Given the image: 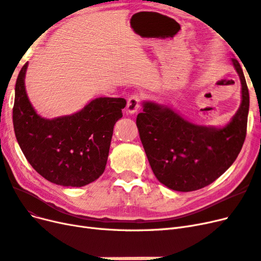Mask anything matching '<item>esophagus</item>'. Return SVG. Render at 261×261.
Listing matches in <instances>:
<instances>
[{
    "mask_svg": "<svg viewBox=\"0 0 261 261\" xmlns=\"http://www.w3.org/2000/svg\"><path fill=\"white\" fill-rule=\"evenodd\" d=\"M141 99L142 97L139 94H133L128 98L127 112L129 114H134L139 111L140 105H141Z\"/></svg>",
    "mask_w": 261,
    "mask_h": 261,
    "instance_id": "esophagus-1",
    "label": "esophagus"
}]
</instances>
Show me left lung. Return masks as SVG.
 Wrapping results in <instances>:
<instances>
[{"label":"left lung","instance_id":"8db88e82","mask_svg":"<svg viewBox=\"0 0 261 261\" xmlns=\"http://www.w3.org/2000/svg\"><path fill=\"white\" fill-rule=\"evenodd\" d=\"M242 85V103L223 128L198 127L166 106L145 102L137 117L140 139L158 181L191 192L213 183L229 169L246 138L249 93L240 63L232 58Z\"/></svg>","mask_w":261,"mask_h":261}]
</instances>
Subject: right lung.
Wrapping results in <instances>:
<instances>
[{
  "mask_svg": "<svg viewBox=\"0 0 261 261\" xmlns=\"http://www.w3.org/2000/svg\"><path fill=\"white\" fill-rule=\"evenodd\" d=\"M28 63L15 87L13 123L24 157L39 174L63 187H83L105 170L114 125L122 117L124 98L98 97L70 116L44 119L24 89Z\"/></svg>",
  "mask_w": 261,
  "mask_h": 261,
  "instance_id": "obj_1",
  "label": "right lung"
}]
</instances>
